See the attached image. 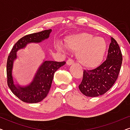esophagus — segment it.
Wrapping results in <instances>:
<instances>
[{
    "mask_svg": "<svg viewBox=\"0 0 130 130\" xmlns=\"http://www.w3.org/2000/svg\"><path fill=\"white\" fill-rule=\"evenodd\" d=\"M66 63L67 65H72V64H73L74 63V60L72 59H69L67 61Z\"/></svg>",
    "mask_w": 130,
    "mask_h": 130,
    "instance_id": "obj_1",
    "label": "esophagus"
}]
</instances>
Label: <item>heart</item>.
Here are the masks:
<instances>
[{
  "label": "heart",
  "mask_w": 130,
  "mask_h": 130,
  "mask_svg": "<svg viewBox=\"0 0 130 130\" xmlns=\"http://www.w3.org/2000/svg\"><path fill=\"white\" fill-rule=\"evenodd\" d=\"M67 48L77 53V58L87 68L97 67L102 61L107 50V42L101 37L91 34L80 32L67 37L65 41ZM58 48L61 47L58 46Z\"/></svg>",
  "instance_id": "b5f03b06"
}]
</instances>
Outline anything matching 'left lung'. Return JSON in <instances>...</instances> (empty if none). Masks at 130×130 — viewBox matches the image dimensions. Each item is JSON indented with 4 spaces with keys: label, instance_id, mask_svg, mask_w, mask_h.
Here are the masks:
<instances>
[{
    "label": "left lung",
    "instance_id": "obj_1",
    "mask_svg": "<svg viewBox=\"0 0 130 130\" xmlns=\"http://www.w3.org/2000/svg\"><path fill=\"white\" fill-rule=\"evenodd\" d=\"M108 56L104 63L93 70H84L79 85L83 95L96 97L104 95L112 88L118 79L122 61L121 51L116 40L111 37Z\"/></svg>",
    "mask_w": 130,
    "mask_h": 130
}]
</instances>
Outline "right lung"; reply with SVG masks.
Wrapping results in <instances>:
<instances>
[{"label": "right lung", "mask_w": 130, "mask_h": 130, "mask_svg": "<svg viewBox=\"0 0 130 130\" xmlns=\"http://www.w3.org/2000/svg\"><path fill=\"white\" fill-rule=\"evenodd\" d=\"M51 29L44 30L37 33L26 35L19 39L15 44L7 60V82L14 95L23 102L37 103L47 96L50 89L54 73L65 64L66 61H45L39 68L31 84L26 87L15 86L12 76L13 62L17 58V51L25 47L29 42H40L49 37Z\"/></svg>", "instance_id": "right-lung-1"}]
</instances>
